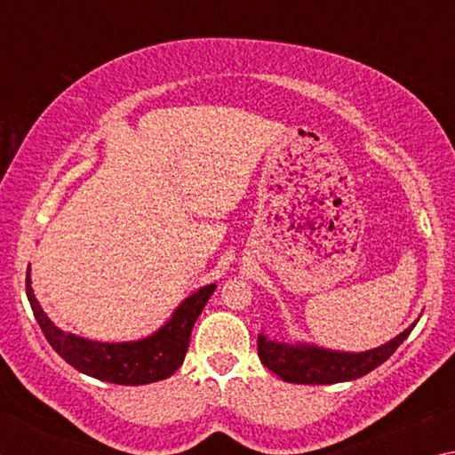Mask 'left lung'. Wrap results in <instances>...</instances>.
<instances>
[{"mask_svg":"<svg viewBox=\"0 0 455 455\" xmlns=\"http://www.w3.org/2000/svg\"><path fill=\"white\" fill-rule=\"evenodd\" d=\"M413 327L415 323L411 327H407L402 335H397L394 341L363 353H339L303 343H276L268 341L265 335H259L257 349L263 365L279 375L283 381L301 385H329L357 379V377L373 371L375 367H379L383 361L394 355Z\"/></svg>","mask_w":455,"mask_h":455,"instance_id":"left-lung-1","label":"left lung"}]
</instances>
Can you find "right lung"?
Instances as JSON below:
<instances>
[{"label":"right lung","instance_id":"add662e5","mask_svg":"<svg viewBox=\"0 0 455 455\" xmlns=\"http://www.w3.org/2000/svg\"><path fill=\"white\" fill-rule=\"evenodd\" d=\"M214 289L217 284L198 289L174 311L172 319L150 337L132 343H96L64 333L53 325L36 301L29 273L26 276L28 301L53 351L78 371L116 385H146L171 377L187 357L192 327Z\"/></svg>","mask_w":455,"mask_h":455}]
</instances>
